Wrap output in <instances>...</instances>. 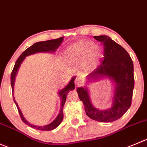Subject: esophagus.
<instances>
[{
	"mask_svg": "<svg viewBox=\"0 0 147 147\" xmlns=\"http://www.w3.org/2000/svg\"><path fill=\"white\" fill-rule=\"evenodd\" d=\"M75 85H77V86H80V85H82V80H81V78H79V77H78V78L75 79Z\"/></svg>",
	"mask_w": 147,
	"mask_h": 147,
	"instance_id": "1",
	"label": "esophagus"
}]
</instances>
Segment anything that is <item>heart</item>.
I'll return each instance as SVG.
<instances>
[{"mask_svg":"<svg viewBox=\"0 0 147 147\" xmlns=\"http://www.w3.org/2000/svg\"><path fill=\"white\" fill-rule=\"evenodd\" d=\"M93 48L94 45L92 42L84 41V42H80V43L70 48V54L72 55H83V54L88 53Z\"/></svg>","mask_w":147,"mask_h":147,"instance_id":"b5f03b06","label":"heart"}]
</instances>
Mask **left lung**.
<instances>
[{
  "instance_id": "obj_1",
  "label": "left lung",
  "mask_w": 147,
  "mask_h": 147,
  "mask_svg": "<svg viewBox=\"0 0 147 147\" xmlns=\"http://www.w3.org/2000/svg\"><path fill=\"white\" fill-rule=\"evenodd\" d=\"M94 39L102 43L103 61L95 70L88 75L89 80L108 78L115 82L113 104L106 110L95 108L90 102L88 89L80 87L78 96L85 105L87 116L100 122H112L122 117L131 105L134 87V64L130 55L121 45L105 35L95 36Z\"/></svg>"
}]
</instances>
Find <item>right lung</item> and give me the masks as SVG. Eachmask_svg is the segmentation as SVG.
<instances>
[{"instance_id": "right-lung-1", "label": "right lung", "mask_w": 147, "mask_h": 147, "mask_svg": "<svg viewBox=\"0 0 147 147\" xmlns=\"http://www.w3.org/2000/svg\"><path fill=\"white\" fill-rule=\"evenodd\" d=\"M64 37H60L58 38V39H51V40L48 41H45V42H36V43L34 44L32 46H31L30 47H28V49H26L21 55H20L19 57L18 58V59L16 62L15 65H14V67L13 69L12 72H11V88H12V92H13V88H14V82H15V78L17 72L18 70V68L21 66V64L22 63V62L24 61V59H25L26 57L28 56V55H33V54L38 53V52H54L57 50L58 47L60 46L61 43L63 41ZM75 77H73V78L71 79V80L69 81V83L63 88L61 90H59V95L61 98V107H60V111H59V113L58 114V116H57L56 119L50 123L49 124L46 125V126H35V125H32L30 123H28L26 120L25 119V118L23 116V113H21V111L20 110L19 107H18V104H17L16 101L14 99L13 100L14 102L16 105L17 108H18V113H19L20 117H21V120L24 122V123H26L28 126H31V127L34 128V129H37V130H42V131H51L53 130V129H56L58 126L61 123V122L63 120V108L64 105H65V101H66L67 95V93L69 92V90H71L75 89Z\"/></svg>"}]
</instances>
